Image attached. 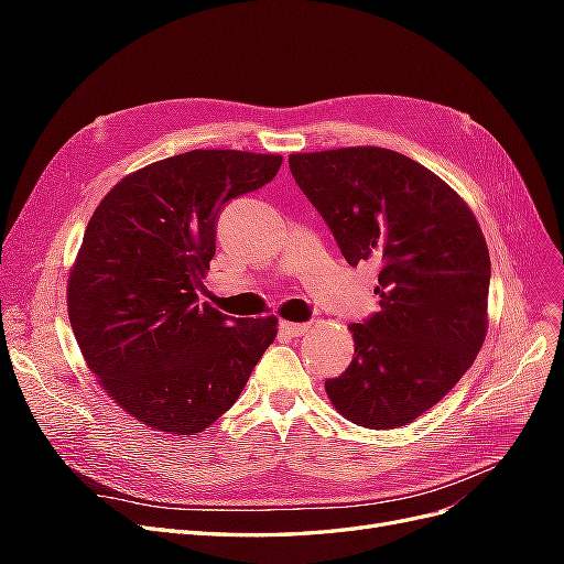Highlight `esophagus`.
<instances>
[{
	"instance_id": "obj_1",
	"label": "esophagus",
	"mask_w": 564,
	"mask_h": 564,
	"mask_svg": "<svg viewBox=\"0 0 564 564\" xmlns=\"http://www.w3.org/2000/svg\"><path fill=\"white\" fill-rule=\"evenodd\" d=\"M280 329L289 336H303L305 332L311 329V324H305V322H280Z\"/></svg>"
}]
</instances>
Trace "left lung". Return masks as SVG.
Instances as JSON below:
<instances>
[{
  "label": "left lung",
  "instance_id": "obj_1",
  "mask_svg": "<svg viewBox=\"0 0 564 564\" xmlns=\"http://www.w3.org/2000/svg\"><path fill=\"white\" fill-rule=\"evenodd\" d=\"M350 265L379 263L381 311L350 324L348 369L324 381L348 421L412 423L464 377L487 334L489 251L473 212L433 172L386 148L289 158Z\"/></svg>",
  "mask_w": 564,
  "mask_h": 564
}]
</instances>
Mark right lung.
<instances>
[{"label": "right lung", "instance_id": "add662e5", "mask_svg": "<svg viewBox=\"0 0 564 564\" xmlns=\"http://www.w3.org/2000/svg\"><path fill=\"white\" fill-rule=\"evenodd\" d=\"M280 155L191 150L119 181L94 212L67 280L79 350L148 429L193 435L240 398L278 319L199 305L226 204L280 172Z\"/></svg>", "mask_w": 564, "mask_h": 564}]
</instances>
